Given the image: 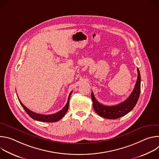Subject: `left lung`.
<instances>
[{
	"mask_svg": "<svg viewBox=\"0 0 159 159\" xmlns=\"http://www.w3.org/2000/svg\"><path fill=\"white\" fill-rule=\"evenodd\" d=\"M138 77L133 92L128 98L124 102L115 106H105L99 103L95 98L93 93H91L93 107L97 114L100 116L110 120L121 118L130 112L137 104L140 94L141 85V77L140 70L137 68Z\"/></svg>",
	"mask_w": 159,
	"mask_h": 159,
	"instance_id": "1",
	"label": "left lung"
}]
</instances>
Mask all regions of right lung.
Returning a JSON list of instances; mask_svg holds the SVG:
<instances>
[{"instance_id":"add662e5","label":"right lung","mask_w":159,"mask_h":159,"mask_svg":"<svg viewBox=\"0 0 159 159\" xmlns=\"http://www.w3.org/2000/svg\"><path fill=\"white\" fill-rule=\"evenodd\" d=\"M72 93V91L70 93L69 96V98H68V101L67 102L66 104V105L64 106V107L60 111L55 113V114H52V115H41V114H38V113H36L34 112L31 111V110H30L28 108H27L23 104H22L20 101L19 99V101L20 104V105L22 106V107L24 108V109L26 111V112H27V114L33 120H36V121H43V122H48V123H53V122H57L58 121H59L60 119H61L66 114V112L68 111V109H69V100H70V98L71 96V94Z\"/></svg>"}]
</instances>
